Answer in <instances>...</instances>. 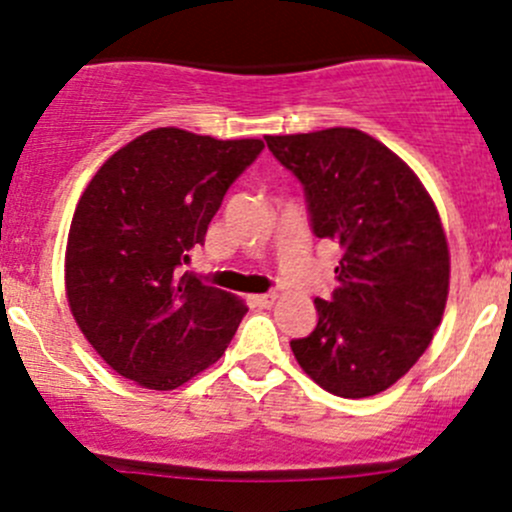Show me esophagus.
Here are the masks:
<instances>
[{"label":"esophagus","mask_w":512,"mask_h":512,"mask_svg":"<svg viewBox=\"0 0 512 512\" xmlns=\"http://www.w3.org/2000/svg\"><path fill=\"white\" fill-rule=\"evenodd\" d=\"M252 302L257 304V307H272V304L277 302V292H267V294H255L252 297Z\"/></svg>","instance_id":"1"}]
</instances>
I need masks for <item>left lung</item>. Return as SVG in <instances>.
Wrapping results in <instances>:
<instances>
[{"label": "left lung", "instance_id": "obj_1", "mask_svg": "<svg viewBox=\"0 0 512 512\" xmlns=\"http://www.w3.org/2000/svg\"><path fill=\"white\" fill-rule=\"evenodd\" d=\"M307 198L317 237L342 247L339 285L314 299L317 327L294 359L324 391L381 394L428 349L441 324L451 257L441 218L414 170L356 128L267 136Z\"/></svg>", "mask_w": 512, "mask_h": 512}]
</instances>
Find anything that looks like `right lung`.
<instances>
[{
	"label": "right lung",
	"mask_w": 512,
	"mask_h": 512,
	"mask_svg": "<svg viewBox=\"0 0 512 512\" xmlns=\"http://www.w3.org/2000/svg\"><path fill=\"white\" fill-rule=\"evenodd\" d=\"M262 148L257 138L156 128L86 185L66 245V297L98 356L138 386L178 389L235 337L242 299L180 267Z\"/></svg>",
	"instance_id": "1"
}]
</instances>
